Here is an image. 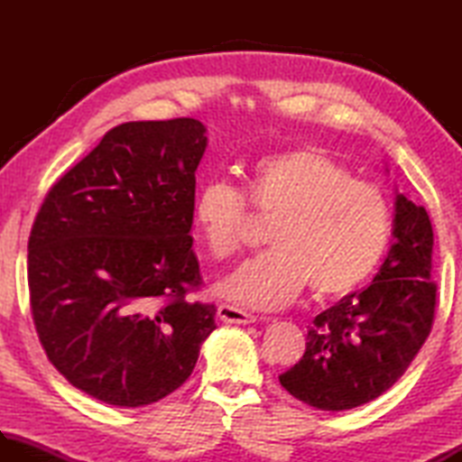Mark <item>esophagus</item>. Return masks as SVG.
Masks as SVG:
<instances>
[{
    "label": "esophagus",
    "instance_id": "obj_1",
    "mask_svg": "<svg viewBox=\"0 0 462 462\" xmlns=\"http://www.w3.org/2000/svg\"><path fill=\"white\" fill-rule=\"evenodd\" d=\"M218 318L224 323H238V326H246V323L256 321V318H254L252 313L244 311L240 308L228 306V303H220V306H218Z\"/></svg>",
    "mask_w": 462,
    "mask_h": 462
}]
</instances>
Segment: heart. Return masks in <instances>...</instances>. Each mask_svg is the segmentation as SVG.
<instances>
[{"label": "heart", "mask_w": 462, "mask_h": 462, "mask_svg": "<svg viewBox=\"0 0 462 462\" xmlns=\"http://www.w3.org/2000/svg\"><path fill=\"white\" fill-rule=\"evenodd\" d=\"M254 208L272 214L258 254L218 283L220 296L244 308L273 310L310 280L318 296H343L361 286L385 256L391 208L375 186L353 179L346 164L316 146L266 154L244 171ZM224 180L196 194L192 220L208 254H236L248 224V202Z\"/></svg>", "instance_id": "1"}]
</instances>
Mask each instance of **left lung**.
<instances>
[{"instance_id":"8db88e82","label":"left lung","mask_w":462,"mask_h":462,"mask_svg":"<svg viewBox=\"0 0 462 462\" xmlns=\"http://www.w3.org/2000/svg\"><path fill=\"white\" fill-rule=\"evenodd\" d=\"M393 246L371 286L321 311L303 357L280 375L290 395L321 411H347L385 393L433 328V226L423 206L397 192Z\"/></svg>"}]
</instances>
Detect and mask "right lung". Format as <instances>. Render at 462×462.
<instances>
[{
	"label": "right lung",
	"mask_w": 462,
	"mask_h": 462,
	"mask_svg": "<svg viewBox=\"0 0 462 462\" xmlns=\"http://www.w3.org/2000/svg\"><path fill=\"white\" fill-rule=\"evenodd\" d=\"M196 119L134 121L53 184L27 244L39 341L55 369L103 403L144 407L171 395L216 329L192 252Z\"/></svg>",
	"instance_id": "obj_1"
}]
</instances>
